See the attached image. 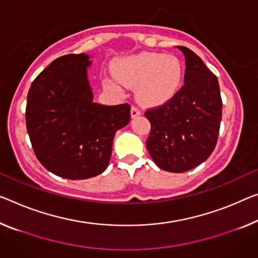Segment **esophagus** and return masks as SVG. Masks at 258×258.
<instances>
[{"label": "esophagus", "instance_id": "obj_1", "mask_svg": "<svg viewBox=\"0 0 258 258\" xmlns=\"http://www.w3.org/2000/svg\"><path fill=\"white\" fill-rule=\"evenodd\" d=\"M138 115H141V109L136 106L132 107V117H136Z\"/></svg>", "mask_w": 258, "mask_h": 258}]
</instances>
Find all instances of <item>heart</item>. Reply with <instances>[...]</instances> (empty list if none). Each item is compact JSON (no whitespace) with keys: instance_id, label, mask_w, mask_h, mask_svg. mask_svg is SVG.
Wrapping results in <instances>:
<instances>
[{"instance_id":"heart-1","label":"heart","mask_w":258,"mask_h":258,"mask_svg":"<svg viewBox=\"0 0 258 258\" xmlns=\"http://www.w3.org/2000/svg\"><path fill=\"white\" fill-rule=\"evenodd\" d=\"M118 81L137 86V97L146 105L172 98L182 81V63L174 55L142 53L122 60L115 68Z\"/></svg>"}]
</instances>
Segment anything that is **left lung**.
<instances>
[{
	"label": "left lung",
	"mask_w": 258,
	"mask_h": 258,
	"mask_svg": "<svg viewBox=\"0 0 258 258\" xmlns=\"http://www.w3.org/2000/svg\"><path fill=\"white\" fill-rule=\"evenodd\" d=\"M184 84L162 105L145 110L151 123L146 148L158 167L172 173L192 169L211 156L219 135L223 101L219 83L187 47Z\"/></svg>",
	"instance_id": "obj_1"
}]
</instances>
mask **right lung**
<instances>
[{
	"label": "right lung",
	"mask_w": 258,
	"mask_h": 258,
	"mask_svg": "<svg viewBox=\"0 0 258 258\" xmlns=\"http://www.w3.org/2000/svg\"><path fill=\"white\" fill-rule=\"evenodd\" d=\"M85 54L54 60L27 93L26 129L38 160L70 180L97 176L107 168L114 135L130 121V105L93 102Z\"/></svg>",
	"instance_id": "obj_1"
}]
</instances>
